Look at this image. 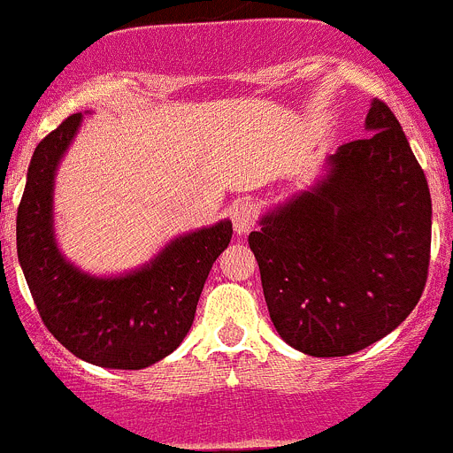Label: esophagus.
I'll use <instances>...</instances> for the list:
<instances>
[{"mask_svg":"<svg viewBox=\"0 0 453 453\" xmlns=\"http://www.w3.org/2000/svg\"><path fill=\"white\" fill-rule=\"evenodd\" d=\"M232 227L239 236L248 234L255 227V210L248 203H236L232 207Z\"/></svg>","mask_w":453,"mask_h":453,"instance_id":"34e87169","label":"esophagus"}]
</instances>
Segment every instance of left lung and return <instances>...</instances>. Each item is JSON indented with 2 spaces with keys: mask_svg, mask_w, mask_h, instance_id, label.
Returning a JSON list of instances; mask_svg holds the SVG:
<instances>
[{
  "mask_svg": "<svg viewBox=\"0 0 453 453\" xmlns=\"http://www.w3.org/2000/svg\"><path fill=\"white\" fill-rule=\"evenodd\" d=\"M365 130V140L325 157L311 187L268 207L248 236L277 334L309 357L377 343L425 291V171L388 105L370 104Z\"/></svg>",
  "mask_w": 453,
  "mask_h": 453,
  "instance_id": "left-lung-1",
  "label": "left lung"
}]
</instances>
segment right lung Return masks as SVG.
<instances>
[{
  "mask_svg": "<svg viewBox=\"0 0 453 453\" xmlns=\"http://www.w3.org/2000/svg\"><path fill=\"white\" fill-rule=\"evenodd\" d=\"M81 124L76 112L35 146L18 207L19 266L42 323L69 352L101 368H149L191 329L232 221L173 236L153 259L119 275H95L69 262L56 239L54 185Z\"/></svg>",
  "mask_w": 453,
  "mask_h": 453,
  "instance_id": "1",
  "label": "right lung"
}]
</instances>
